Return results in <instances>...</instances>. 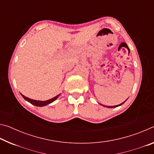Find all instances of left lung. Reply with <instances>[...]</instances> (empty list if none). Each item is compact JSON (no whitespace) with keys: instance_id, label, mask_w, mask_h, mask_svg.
Wrapping results in <instances>:
<instances>
[{"instance_id":"obj_1","label":"left lung","mask_w":154,"mask_h":154,"mask_svg":"<svg viewBox=\"0 0 154 154\" xmlns=\"http://www.w3.org/2000/svg\"><path fill=\"white\" fill-rule=\"evenodd\" d=\"M126 100H127V99H126ZM126 100H125L124 103H121V104H119V105H115V106H105V105H102V104H100V103H99V104H100V105H102V106H105V107H106V108H116V107H118V106H121L122 105H123V104H124L125 102H126Z\"/></svg>"}]
</instances>
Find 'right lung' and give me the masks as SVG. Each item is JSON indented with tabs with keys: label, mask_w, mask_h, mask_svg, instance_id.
Returning <instances> with one entry per match:
<instances>
[{
	"label": "right lung",
	"mask_w": 154,
	"mask_h": 154,
	"mask_svg": "<svg viewBox=\"0 0 154 154\" xmlns=\"http://www.w3.org/2000/svg\"><path fill=\"white\" fill-rule=\"evenodd\" d=\"M60 94L56 96L55 97L52 98L51 99H49V100H44L43 101V100H33V99H31V98H28V97H26V96H24L23 94H21V95H22V97L24 98L26 100L28 101V103H31V104H32V105H35V106H45V105H49V104H50L51 103H53L54 100H56V99L58 98V96H60Z\"/></svg>",
	"instance_id": "obj_1"
}]
</instances>
